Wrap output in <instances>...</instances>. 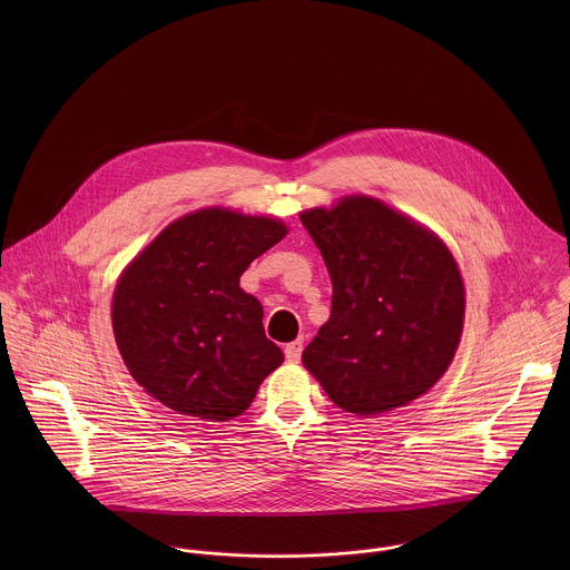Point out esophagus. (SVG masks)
Segmentation results:
<instances>
[{
    "mask_svg": "<svg viewBox=\"0 0 570 570\" xmlns=\"http://www.w3.org/2000/svg\"><path fill=\"white\" fill-rule=\"evenodd\" d=\"M301 355H303V342H301V340L289 342V344L285 346V357H287V362H298Z\"/></svg>",
    "mask_w": 570,
    "mask_h": 570,
    "instance_id": "34e87169",
    "label": "esophagus"
}]
</instances>
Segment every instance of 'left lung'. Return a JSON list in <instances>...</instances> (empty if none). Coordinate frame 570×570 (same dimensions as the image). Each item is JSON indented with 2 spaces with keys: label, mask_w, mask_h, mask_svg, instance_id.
Listing matches in <instances>:
<instances>
[{
  "label": "left lung",
  "mask_w": 570,
  "mask_h": 570,
  "mask_svg": "<svg viewBox=\"0 0 570 570\" xmlns=\"http://www.w3.org/2000/svg\"><path fill=\"white\" fill-rule=\"evenodd\" d=\"M301 222L325 258L331 316L303 364L335 406L375 416L407 406L448 371L465 316L463 281L432 233L371 197Z\"/></svg>",
  "instance_id": "left-lung-1"
}]
</instances>
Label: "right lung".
I'll return each mask as SVG.
<instances>
[{
	"mask_svg": "<svg viewBox=\"0 0 570 570\" xmlns=\"http://www.w3.org/2000/svg\"><path fill=\"white\" fill-rule=\"evenodd\" d=\"M285 233L276 219L206 208L173 222L125 269L114 335L151 397L204 421H228L252 404L283 351L239 278Z\"/></svg>",
	"mask_w": 570,
	"mask_h": 570,
	"instance_id": "right-lung-1",
	"label": "right lung"
}]
</instances>
